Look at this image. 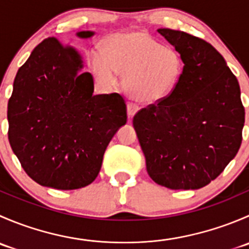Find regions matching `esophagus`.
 <instances>
[{
    "mask_svg": "<svg viewBox=\"0 0 249 249\" xmlns=\"http://www.w3.org/2000/svg\"><path fill=\"white\" fill-rule=\"evenodd\" d=\"M140 107L136 104H127V115L129 118H132L137 112H139Z\"/></svg>",
    "mask_w": 249,
    "mask_h": 249,
    "instance_id": "34e87169",
    "label": "esophagus"
}]
</instances>
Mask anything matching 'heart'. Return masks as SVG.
<instances>
[{
  "instance_id": "heart-1",
  "label": "heart",
  "mask_w": 249,
  "mask_h": 249,
  "mask_svg": "<svg viewBox=\"0 0 249 249\" xmlns=\"http://www.w3.org/2000/svg\"><path fill=\"white\" fill-rule=\"evenodd\" d=\"M89 64L100 84L115 87L118 73L123 74L129 96L148 105L169 97L183 72L179 53L142 30L110 35L102 54H90Z\"/></svg>"
}]
</instances>
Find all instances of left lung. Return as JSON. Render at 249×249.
Returning <instances> with one entry per match:
<instances>
[{"mask_svg": "<svg viewBox=\"0 0 249 249\" xmlns=\"http://www.w3.org/2000/svg\"><path fill=\"white\" fill-rule=\"evenodd\" d=\"M158 32L179 53L182 77L169 97L139 110L132 124L155 183L200 189L240 149L245 124L240 85L210 43L177 30Z\"/></svg>", "mask_w": 249, "mask_h": 249, "instance_id": "1", "label": "left lung"}]
</instances>
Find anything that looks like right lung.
I'll list each match as a JSON object with an SVG mask.
<instances>
[{
    "label": "right lung",
    "mask_w": 249,
    "mask_h": 249,
    "mask_svg": "<svg viewBox=\"0 0 249 249\" xmlns=\"http://www.w3.org/2000/svg\"><path fill=\"white\" fill-rule=\"evenodd\" d=\"M92 31L77 32L90 38ZM76 48L54 37L38 44L18 71L8 101V140L25 172L59 190L87 187L101 170L105 150L126 124L119 94L94 95Z\"/></svg>",
    "instance_id": "1"
}]
</instances>
